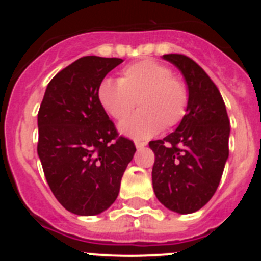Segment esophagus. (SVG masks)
<instances>
[{"instance_id":"obj_1","label":"esophagus","mask_w":261,"mask_h":261,"mask_svg":"<svg viewBox=\"0 0 261 261\" xmlns=\"http://www.w3.org/2000/svg\"><path fill=\"white\" fill-rule=\"evenodd\" d=\"M135 145H136V147H137L138 150H140V149H142V147L146 146V142H145V141H138V140H136Z\"/></svg>"}]
</instances>
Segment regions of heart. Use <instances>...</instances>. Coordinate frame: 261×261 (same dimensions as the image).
<instances>
[{
  "mask_svg": "<svg viewBox=\"0 0 261 261\" xmlns=\"http://www.w3.org/2000/svg\"><path fill=\"white\" fill-rule=\"evenodd\" d=\"M102 107L115 120H125L136 104L142 110L120 125L133 138H149L161 129L180 123L187 114L190 91L172 69L155 60H142L125 66L119 81L105 80L98 89Z\"/></svg>",
  "mask_w": 261,
  "mask_h": 261,
  "instance_id": "heart-1",
  "label": "heart"
}]
</instances>
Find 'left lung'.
I'll return each mask as SVG.
<instances>
[{
    "instance_id": "left-lung-1",
    "label": "left lung",
    "mask_w": 261,
    "mask_h": 261,
    "mask_svg": "<svg viewBox=\"0 0 261 261\" xmlns=\"http://www.w3.org/2000/svg\"><path fill=\"white\" fill-rule=\"evenodd\" d=\"M184 75L187 114L176 130L149 142L154 151L153 188L166 208L180 214L201 209L216 193L229 156L230 120L220 90L184 55H163Z\"/></svg>"
}]
</instances>
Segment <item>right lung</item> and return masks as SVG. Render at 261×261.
Instances as JSON below:
<instances>
[{
    "mask_svg": "<svg viewBox=\"0 0 261 261\" xmlns=\"http://www.w3.org/2000/svg\"><path fill=\"white\" fill-rule=\"evenodd\" d=\"M121 59L85 56L59 71L38 114V154L57 201L78 216H95L114 204L136 153L119 136L98 98L106 75Z\"/></svg>",
    "mask_w": 261,
    "mask_h": 261,
    "instance_id": "obj_1",
    "label": "right lung"
}]
</instances>
